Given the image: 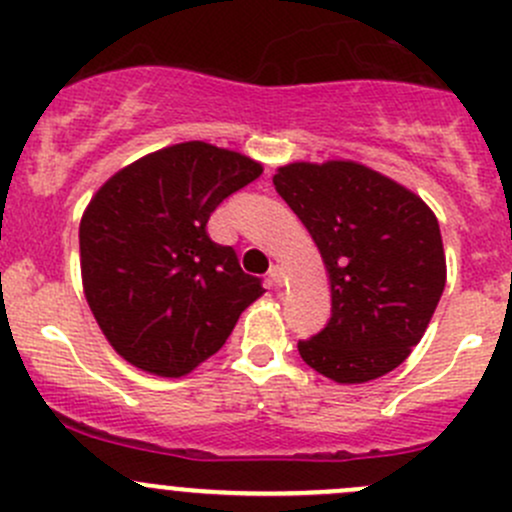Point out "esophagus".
I'll return each mask as SVG.
<instances>
[{
	"instance_id": "obj_1",
	"label": "esophagus",
	"mask_w": 512,
	"mask_h": 512,
	"mask_svg": "<svg viewBox=\"0 0 512 512\" xmlns=\"http://www.w3.org/2000/svg\"><path fill=\"white\" fill-rule=\"evenodd\" d=\"M270 279L274 282V287H282V282H284V267H282V265H272V267H270Z\"/></svg>"
}]
</instances>
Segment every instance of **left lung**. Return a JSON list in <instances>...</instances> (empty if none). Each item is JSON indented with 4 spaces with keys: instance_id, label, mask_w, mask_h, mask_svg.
Segmentation results:
<instances>
[{
    "instance_id": "1",
    "label": "left lung",
    "mask_w": 512,
    "mask_h": 512,
    "mask_svg": "<svg viewBox=\"0 0 512 512\" xmlns=\"http://www.w3.org/2000/svg\"><path fill=\"white\" fill-rule=\"evenodd\" d=\"M274 186L319 245L331 277V319L299 341L304 363L348 385L395 370L444 292L437 215L405 186L353 161L282 166Z\"/></svg>"
}]
</instances>
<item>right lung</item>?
<instances>
[{
	"mask_svg": "<svg viewBox=\"0 0 512 512\" xmlns=\"http://www.w3.org/2000/svg\"><path fill=\"white\" fill-rule=\"evenodd\" d=\"M262 174L257 161L184 142L117 171L80 220L85 299L122 358L181 378L223 348L262 279L242 272L208 218Z\"/></svg>",
	"mask_w": 512,
	"mask_h": 512,
	"instance_id": "1",
	"label": "right lung"
}]
</instances>
